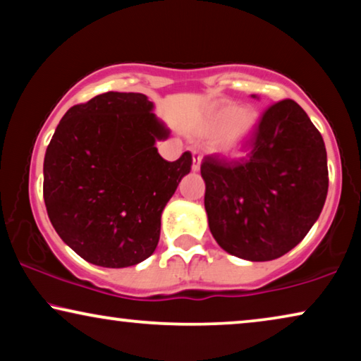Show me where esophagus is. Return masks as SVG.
Here are the masks:
<instances>
[{"instance_id":"esophagus-1","label":"esophagus","mask_w":361,"mask_h":361,"mask_svg":"<svg viewBox=\"0 0 361 361\" xmlns=\"http://www.w3.org/2000/svg\"><path fill=\"white\" fill-rule=\"evenodd\" d=\"M201 166V155L198 152H193V171H198Z\"/></svg>"}]
</instances>
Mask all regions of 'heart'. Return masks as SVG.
I'll return each mask as SVG.
<instances>
[{
  "instance_id": "b5f03b06",
  "label": "heart",
  "mask_w": 361,
  "mask_h": 361,
  "mask_svg": "<svg viewBox=\"0 0 361 361\" xmlns=\"http://www.w3.org/2000/svg\"><path fill=\"white\" fill-rule=\"evenodd\" d=\"M257 112L238 109L233 104H219L211 110L204 123L206 133H221L218 148L226 157H239L247 147L257 125Z\"/></svg>"
}]
</instances>
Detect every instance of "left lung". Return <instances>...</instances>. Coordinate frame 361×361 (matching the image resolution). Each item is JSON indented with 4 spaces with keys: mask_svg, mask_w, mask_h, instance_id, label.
<instances>
[{
    "mask_svg": "<svg viewBox=\"0 0 361 361\" xmlns=\"http://www.w3.org/2000/svg\"><path fill=\"white\" fill-rule=\"evenodd\" d=\"M247 148L241 160L201 163L208 224L226 252L272 261L319 219L329 191L325 143L304 109L286 99L266 109Z\"/></svg>",
    "mask_w": 361,
    "mask_h": 361,
    "instance_id": "left-lung-1",
    "label": "left lung"
}]
</instances>
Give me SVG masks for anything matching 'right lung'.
I'll list each match as a JSON object with an SVG mask.
<instances>
[{
    "label": "right lung",
    "mask_w": 361,
    "mask_h": 361,
    "mask_svg": "<svg viewBox=\"0 0 361 361\" xmlns=\"http://www.w3.org/2000/svg\"><path fill=\"white\" fill-rule=\"evenodd\" d=\"M137 92H105L67 110L44 157V203L72 251L100 267L145 261L160 239L161 211L191 170L190 152L163 160L170 130Z\"/></svg>",
    "instance_id": "1"
}]
</instances>
